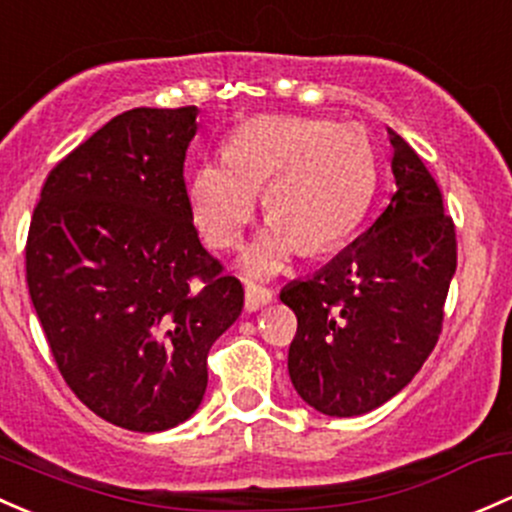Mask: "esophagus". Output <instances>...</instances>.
Returning a JSON list of instances; mask_svg holds the SVG:
<instances>
[{"mask_svg": "<svg viewBox=\"0 0 512 512\" xmlns=\"http://www.w3.org/2000/svg\"><path fill=\"white\" fill-rule=\"evenodd\" d=\"M274 299L272 289L260 287V284H247L245 287V309L247 311H257L262 306H267Z\"/></svg>", "mask_w": 512, "mask_h": 512, "instance_id": "1", "label": "esophagus"}]
</instances>
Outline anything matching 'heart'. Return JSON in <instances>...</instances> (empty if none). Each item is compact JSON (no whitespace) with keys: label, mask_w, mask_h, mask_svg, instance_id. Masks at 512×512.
Listing matches in <instances>:
<instances>
[{"label":"heart","mask_w":512,"mask_h":512,"mask_svg":"<svg viewBox=\"0 0 512 512\" xmlns=\"http://www.w3.org/2000/svg\"><path fill=\"white\" fill-rule=\"evenodd\" d=\"M378 184L365 127L311 117H255L230 137L223 161L193 171L191 208L203 238L233 250L265 193L270 220L242 257L247 277L282 272L301 247L326 252L358 228Z\"/></svg>","instance_id":"1"}]
</instances>
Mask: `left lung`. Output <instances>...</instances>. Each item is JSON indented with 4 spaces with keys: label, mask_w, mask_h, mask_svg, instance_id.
<instances>
[{
    "label": "left lung",
    "mask_w": 512,
    "mask_h": 512,
    "mask_svg": "<svg viewBox=\"0 0 512 512\" xmlns=\"http://www.w3.org/2000/svg\"><path fill=\"white\" fill-rule=\"evenodd\" d=\"M397 188L375 223L279 299L297 314L289 378L328 417L385 405L429 358L456 272V228L410 144L390 129Z\"/></svg>",
    "instance_id": "left-lung-1"
}]
</instances>
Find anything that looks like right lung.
Listing matches in <instances>:
<instances>
[{
	"mask_svg": "<svg viewBox=\"0 0 512 512\" xmlns=\"http://www.w3.org/2000/svg\"><path fill=\"white\" fill-rule=\"evenodd\" d=\"M196 115L134 107L100 127L48 171L26 238V284L63 380L132 432L196 412L211 346L245 304L193 225Z\"/></svg>",
	"mask_w": 512,
	"mask_h": 512,
	"instance_id": "right-lung-1",
	"label": "right lung"
}]
</instances>
